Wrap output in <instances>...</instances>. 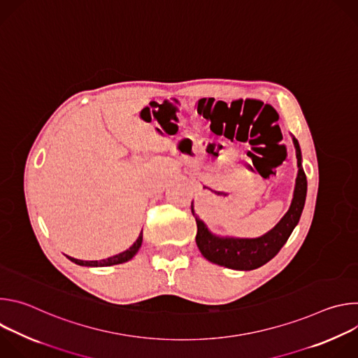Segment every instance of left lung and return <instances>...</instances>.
I'll return each instance as SVG.
<instances>
[{
    "mask_svg": "<svg viewBox=\"0 0 358 358\" xmlns=\"http://www.w3.org/2000/svg\"><path fill=\"white\" fill-rule=\"evenodd\" d=\"M296 148L297 176L293 191V198L287 213L280 221L266 234L258 238H234L213 234L208 227L194 211V201L191 202V213L196 221L195 242L207 261L225 266L234 271H253L268 264L286 243L290 234L296 228L308 192V180L301 166V151L299 141L292 136Z\"/></svg>",
    "mask_w": 358,
    "mask_h": 358,
    "instance_id": "1",
    "label": "left lung"
}]
</instances>
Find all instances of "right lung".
Segmentation results:
<instances>
[{"instance_id": "add662e5", "label": "right lung", "mask_w": 358, "mask_h": 358, "mask_svg": "<svg viewBox=\"0 0 358 358\" xmlns=\"http://www.w3.org/2000/svg\"><path fill=\"white\" fill-rule=\"evenodd\" d=\"M143 243V231L140 232L138 238L136 239V242L129 248L126 249L124 252H120L117 255H115V257H110L108 259H101V261H80V259H75V258H69V261H72L73 264L79 265V266H92V268H103V266H112V265H119V264H124L127 261H130L134 255L138 252L140 246Z\"/></svg>"}]
</instances>
